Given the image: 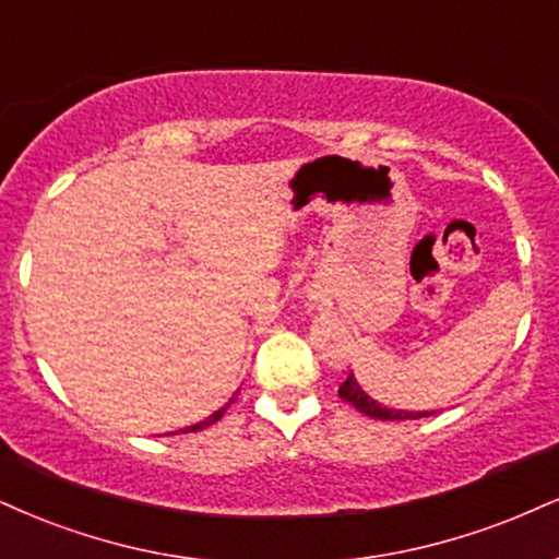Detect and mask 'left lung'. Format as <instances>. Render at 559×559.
Returning <instances> with one entry per match:
<instances>
[{
    "label": "left lung",
    "instance_id": "1",
    "mask_svg": "<svg viewBox=\"0 0 559 559\" xmlns=\"http://www.w3.org/2000/svg\"><path fill=\"white\" fill-rule=\"evenodd\" d=\"M338 395L344 401L352 403L354 408H359L361 414L372 416V419H382V421H401V419H425V416H432L435 412H403V408H388L382 403L372 401L369 395L361 390L359 382L354 380V374L348 372V378L341 382Z\"/></svg>",
    "mask_w": 559,
    "mask_h": 559
}]
</instances>
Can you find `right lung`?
Listing matches in <instances>:
<instances>
[{"instance_id":"1","label":"right lung","mask_w":559,"mask_h":559,"mask_svg":"<svg viewBox=\"0 0 559 559\" xmlns=\"http://www.w3.org/2000/svg\"><path fill=\"white\" fill-rule=\"evenodd\" d=\"M228 403H234V399H231V401H228ZM228 403H226V406H224V408H218V412H215V414H211V416H207V419H203V421H198V425H192V427H187V429H181V432H198V429H205V427H211V425H215V421H218V419H221V416H224V414H226Z\"/></svg>"}]
</instances>
